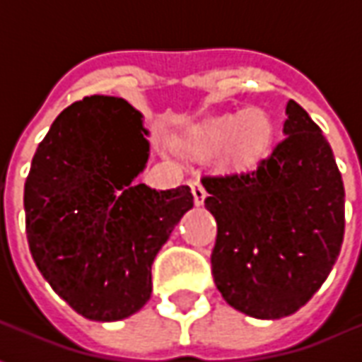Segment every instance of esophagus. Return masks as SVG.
I'll use <instances>...</instances> for the list:
<instances>
[{
	"label": "esophagus",
	"mask_w": 362,
	"mask_h": 362,
	"mask_svg": "<svg viewBox=\"0 0 362 362\" xmlns=\"http://www.w3.org/2000/svg\"><path fill=\"white\" fill-rule=\"evenodd\" d=\"M189 188H192V194H194V202L196 205H204L205 197H207V192L205 188L199 184V182H189Z\"/></svg>",
	"instance_id": "esophagus-1"
}]
</instances>
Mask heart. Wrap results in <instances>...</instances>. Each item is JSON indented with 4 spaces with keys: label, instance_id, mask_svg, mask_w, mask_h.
<instances>
[{
    "label": "heart",
    "instance_id": "heart-1",
    "mask_svg": "<svg viewBox=\"0 0 362 362\" xmlns=\"http://www.w3.org/2000/svg\"><path fill=\"white\" fill-rule=\"evenodd\" d=\"M273 122L264 110L252 108L243 114H227L207 119L186 139V147L202 155H211L227 147L230 165L244 166L258 160L269 147Z\"/></svg>",
    "mask_w": 362,
    "mask_h": 362
}]
</instances>
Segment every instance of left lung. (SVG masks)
<instances>
[{
    "mask_svg": "<svg viewBox=\"0 0 362 362\" xmlns=\"http://www.w3.org/2000/svg\"><path fill=\"white\" fill-rule=\"evenodd\" d=\"M285 139L258 166L205 176V207L217 221L213 279L235 310L258 320L295 314L339 256L345 189L329 143L295 100Z\"/></svg>",
    "mask_w": 362,
    "mask_h": 362,
    "instance_id": "8db88e82",
    "label": "left lung"
}]
</instances>
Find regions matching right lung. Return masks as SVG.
<instances>
[{
  "label": "right lung",
  "instance_id": "1",
  "mask_svg": "<svg viewBox=\"0 0 362 362\" xmlns=\"http://www.w3.org/2000/svg\"><path fill=\"white\" fill-rule=\"evenodd\" d=\"M143 114L124 98L87 96L54 119L25 182L36 267L77 314L116 322L151 298V266L194 207L188 186L135 178L149 160Z\"/></svg>",
  "mask_w": 362,
  "mask_h": 362
}]
</instances>
